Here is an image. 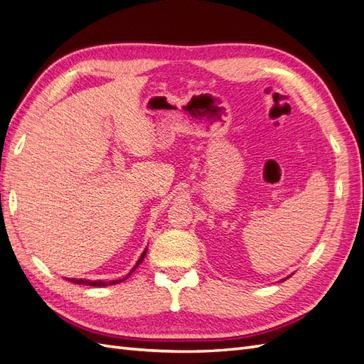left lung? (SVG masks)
<instances>
[{
    "label": "left lung",
    "mask_w": 364,
    "mask_h": 364,
    "mask_svg": "<svg viewBox=\"0 0 364 364\" xmlns=\"http://www.w3.org/2000/svg\"><path fill=\"white\" fill-rule=\"evenodd\" d=\"M288 277H291V276H287V277H285V279H282V282H284V280H287V279H288Z\"/></svg>",
    "instance_id": "left-lung-1"
}]
</instances>
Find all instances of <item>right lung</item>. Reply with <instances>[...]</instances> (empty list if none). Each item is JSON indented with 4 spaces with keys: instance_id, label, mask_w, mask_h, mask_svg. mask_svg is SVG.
<instances>
[{
    "instance_id": "obj_1",
    "label": "right lung",
    "mask_w": 364,
    "mask_h": 364,
    "mask_svg": "<svg viewBox=\"0 0 364 364\" xmlns=\"http://www.w3.org/2000/svg\"><path fill=\"white\" fill-rule=\"evenodd\" d=\"M146 252H148V247L144 248L143 250V253L140 255V257H139V261H137V264L132 267V269L131 272L124 276V277H122V279H119V280H90V279H67V280H70V282H73V284H79V285H90V287H108V285H116V284H119V282H123V280H127L132 273H134V269H136L140 264H141V261L144 259V256H146Z\"/></svg>"
}]
</instances>
